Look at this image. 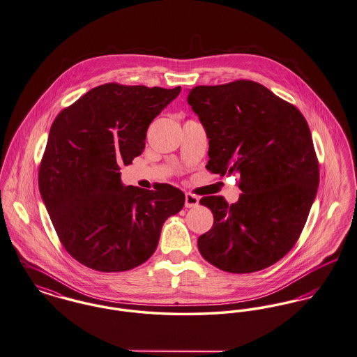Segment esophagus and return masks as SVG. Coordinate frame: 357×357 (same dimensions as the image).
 <instances>
[{"label":"esophagus","instance_id":"obj_1","mask_svg":"<svg viewBox=\"0 0 357 357\" xmlns=\"http://www.w3.org/2000/svg\"><path fill=\"white\" fill-rule=\"evenodd\" d=\"M198 204H199V198L197 195L190 194V192L186 194V199H185L186 208H195V206H198Z\"/></svg>","mask_w":357,"mask_h":357}]
</instances>
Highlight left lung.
Segmentation results:
<instances>
[{
  "instance_id": "left-lung-1",
  "label": "left lung",
  "mask_w": 357,
  "mask_h": 357,
  "mask_svg": "<svg viewBox=\"0 0 357 357\" xmlns=\"http://www.w3.org/2000/svg\"><path fill=\"white\" fill-rule=\"evenodd\" d=\"M188 102L209 137L213 174H238L236 204L201 198L214 224L198 250L214 267L231 273L264 270L298 241L313 205L319 168L303 114L263 84L238 79L195 86Z\"/></svg>"
}]
</instances>
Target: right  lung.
<instances>
[{
  "instance_id": "obj_1",
  "label": "right lung",
  "mask_w": 357,
  "mask_h": 357,
  "mask_svg": "<svg viewBox=\"0 0 357 357\" xmlns=\"http://www.w3.org/2000/svg\"><path fill=\"white\" fill-rule=\"evenodd\" d=\"M179 93L181 86L101 84L52 123L39 190L64 250L86 267L121 273L143 264L165 221L183 208V191L171 185L144 190L120 179V167L146 147L149 124Z\"/></svg>"
}]
</instances>
